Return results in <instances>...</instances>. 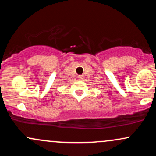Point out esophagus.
<instances>
[{
	"mask_svg": "<svg viewBox=\"0 0 156 156\" xmlns=\"http://www.w3.org/2000/svg\"><path fill=\"white\" fill-rule=\"evenodd\" d=\"M78 80H82V79H83V76H78Z\"/></svg>",
	"mask_w": 156,
	"mask_h": 156,
	"instance_id": "1",
	"label": "esophagus"
}]
</instances>
